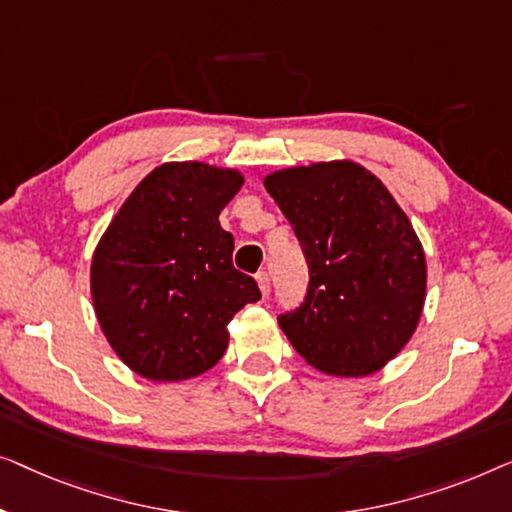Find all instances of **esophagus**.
I'll return each mask as SVG.
<instances>
[{
  "instance_id": "34e87169",
  "label": "esophagus",
  "mask_w": 512,
  "mask_h": 512,
  "mask_svg": "<svg viewBox=\"0 0 512 512\" xmlns=\"http://www.w3.org/2000/svg\"><path fill=\"white\" fill-rule=\"evenodd\" d=\"M255 278H257L259 290H262V294L266 297V294H269V290H271V278H269V273H266V271H259Z\"/></svg>"
}]
</instances>
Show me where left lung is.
<instances>
[{
  "mask_svg": "<svg viewBox=\"0 0 512 512\" xmlns=\"http://www.w3.org/2000/svg\"><path fill=\"white\" fill-rule=\"evenodd\" d=\"M266 192L308 262L304 304L278 315L294 350L329 376L376 373L410 341L427 297V262L390 190L362 164L273 171Z\"/></svg>",
  "mask_w": 512,
  "mask_h": 512,
  "instance_id": "obj_1",
  "label": "left lung"
}]
</instances>
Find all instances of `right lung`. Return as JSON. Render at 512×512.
I'll use <instances>...</instances> for the list:
<instances>
[{
    "label": "right lung",
    "instance_id": "add662e5",
    "mask_svg": "<svg viewBox=\"0 0 512 512\" xmlns=\"http://www.w3.org/2000/svg\"><path fill=\"white\" fill-rule=\"evenodd\" d=\"M241 185L236 169L162 164L134 187L97 243V320L139 376H201L225 355L229 320L262 299L255 278L234 269V236L218 220Z\"/></svg>",
    "mask_w": 512,
    "mask_h": 512
}]
</instances>
